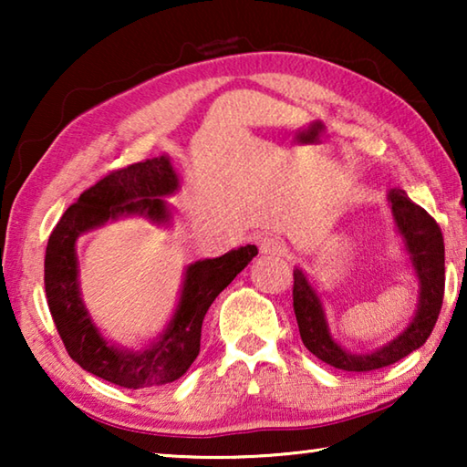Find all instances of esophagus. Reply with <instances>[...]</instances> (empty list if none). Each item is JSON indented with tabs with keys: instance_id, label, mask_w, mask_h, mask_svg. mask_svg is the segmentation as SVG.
I'll return each mask as SVG.
<instances>
[{
	"instance_id": "obj_1",
	"label": "esophagus",
	"mask_w": 467,
	"mask_h": 467,
	"mask_svg": "<svg viewBox=\"0 0 467 467\" xmlns=\"http://www.w3.org/2000/svg\"><path fill=\"white\" fill-rule=\"evenodd\" d=\"M259 253L267 257H274V255H282L284 253V243L278 239V236L274 234H265L259 239Z\"/></svg>"
}]
</instances>
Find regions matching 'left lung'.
Segmentation results:
<instances>
[{"label": "left lung", "mask_w": 467, "mask_h": 467, "mask_svg": "<svg viewBox=\"0 0 467 467\" xmlns=\"http://www.w3.org/2000/svg\"><path fill=\"white\" fill-rule=\"evenodd\" d=\"M395 233L404 244L408 262L418 282V305L412 321L401 334L381 348L368 352H350L331 336L327 309L321 298V290L303 267H295V315L300 337L306 350L329 367L367 373L389 367L408 357L429 339L434 323L439 319L442 292H445V244L439 224L426 214L420 205L410 200L404 189H389L387 193Z\"/></svg>", "instance_id": "1"}]
</instances>
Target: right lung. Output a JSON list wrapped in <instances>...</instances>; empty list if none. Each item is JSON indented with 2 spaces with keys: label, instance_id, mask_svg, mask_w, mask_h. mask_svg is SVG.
I'll return each mask as SVG.
<instances>
[{
  "label": "right lung",
  "instance_id": "add662e5",
  "mask_svg": "<svg viewBox=\"0 0 467 467\" xmlns=\"http://www.w3.org/2000/svg\"><path fill=\"white\" fill-rule=\"evenodd\" d=\"M179 187V175L167 154L130 164L86 189L66 210L47 243V303L66 350L84 370L128 389L167 385L187 373L200 354L202 323L210 305L257 255L255 244H244L220 257L189 264L175 311L161 334L141 350L123 348L102 336L82 298L78 239L128 216L171 226L172 210L164 197L177 193Z\"/></svg>",
  "mask_w": 467,
  "mask_h": 467
}]
</instances>
